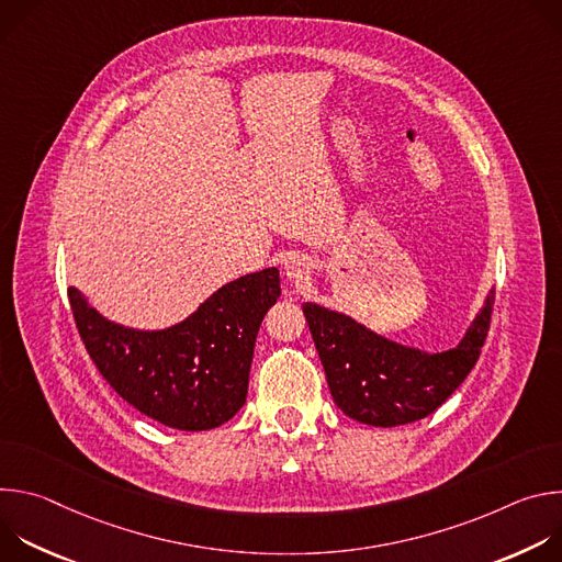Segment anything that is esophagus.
<instances>
[{
    "mask_svg": "<svg viewBox=\"0 0 562 562\" xmlns=\"http://www.w3.org/2000/svg\"><path fill=\"white\" fill-rule=\"evenodd\" d=\"M284 273H286L289 280H295V282H300L302 278H306V276H308V262H306V258L300 256V254L289 256V258L284 260Z\"/></svg>",
    "mask_w": 562,
    "mask_h": 562,
    "instance_id": "esophagus-1",
    "label": "esophagus"
}]
</instances>
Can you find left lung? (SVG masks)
I'll use <instances>...</instances> for the list:
<instances>
[{
	"instance_id": "left-lung-1",
	"label": "left lung",
	"mask_w": 562,
	"mask_h": 562,
	"mask_svg": "<svg viewBox=\"0 0 562 562\" xmlns=\"http://www.w3.org/2000/svg\"><path fill=\"white\" fill-rule=\"evenodd\" d=\"M302 311L334 403L362 425L397 427L434 414L469 375L490 331L494 291L458 347L440 353L393 342L313 302L302 304Z\"/></svg>"
}]
</instances>
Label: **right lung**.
Returning <instances> with one entry per match:
<instances>
[{
  "label": "right lung",
  "mask_w": 562,
  "mask_h": 562,
  "mask_svg": "<svg viewBox=\"0 0 562 562\" xmlns=\"http://www.w3.org/2000/svg\"><path fill=\"white\" fill-rule=\"evenodd\" d=\"M280 297L276 267L226 282L182 323L142 331L111 323L68 286L82 342L104 380L139 414L180 431H206L247 403L256 336Z\"/></svg>",
  "instance_id": "obj_1"
}]
</instances>
